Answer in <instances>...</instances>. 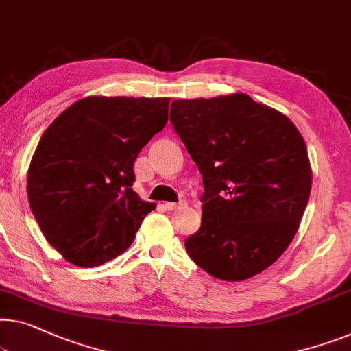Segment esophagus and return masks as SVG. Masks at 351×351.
<instances>
[{"label":"esophagus","instance_id":"obj_1","mask_svg":"<svg viewBox=\"0 0 351 351\" xmlns=\"http://www.w3.org/2000/svg\"><path fill=\"white\" fill-rule=\"evenodd\" d=\"M186 206V201H179V202H166L165 207L167 210H177L182 209V207Z\"/></svg>","mask_w":351,"mask_h":351}]
</instances>
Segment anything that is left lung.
I'll list each match as a JSON object with an SVG mask.
<instances>
[{
    "label": "left lung",
    "instance_id": "8db88e82",
    "mask_svg": "<svg viewBox=\"0 0 351 351\" xmlns=\"http://www.w3.org/2000/svg\"><path fill=\"white\" fill-rule=\"evenodd\" d=\"M171 121L204 182L188 255L212 277L241 282L276 263L296 236L312 188L301 133L245 93L176 99Z\"/></svg>",
    "mask_w": 351,
    "mask_h": 351
}]
</instances>
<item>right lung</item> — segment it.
Instances as JSON below:
<instances>
[{
  "instance_id": "obj_1",
  "label": "right lung",
  "mask_w": 351,
  "mask_h": 351,
  "mask_svg": "<svg viewBox=\"0 0 351 351\" xmlns=\"http://www.w3.org/2000/svg\"><path fill=\"white\" fill-rule=\"evenodd\" d=\"M169 98L87 96L44 131L27 193L44 237L66 261L95 267L133 243L155 209L133 188L134 161L167 123Z\"/></svg>"
}]
</instances>
